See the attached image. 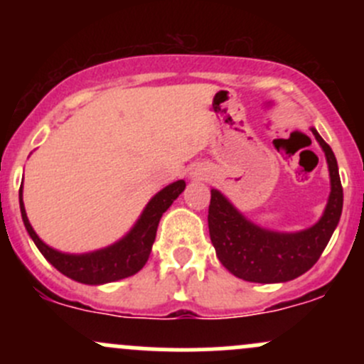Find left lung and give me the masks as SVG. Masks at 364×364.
<instances>
[{
    "label": "left lung",
    "mask_w": 364,
    "mask_h": 364,
    "mask_svg": "<svg viewBox=\"0 0 364 364\" xmlns=\"http://www.w3.org/2000/svg\"><path fill=\"white\" fill-rule=\"evenodd\" d=\"M328 159L331 193L322 218L310 229L280 234L248 222L220 192L211 190L208 225L209 237L220 262L237 278L253 284L289 282L306 273L328 247L343 208L338 164L328 142L314 130Z\"/></svg>",
    "instance_id": "1"
}]
</instances>
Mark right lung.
Listing matches in <instances>:
<instances>
[{
	"mask_svg": "<svg viewBox=\"0 0 364 364\" xmlns=\"http://www.w3.org/2000/svg\"><path fill=\"white\" fill-rule=\"evenodd\" d=\"M185 181H176L172 185L165 186L161 192L156 193L149 200L142 216L127 237H123L119 243L112 245V247L93 253H84V255H70V253L53 250L36 236L33 227L29 225L28 216H26L24 211L23 186L19 190L21 213H23V222L31 240L35 241L42 255L60 273L72 278V280L80 282V284L100 285L132 277V274H135L144 267V264L148 262L149 253H151L153 243H155L156 229H159L161 215L167 211L168 205L178 199V196L185 190Z\"/></svg>",
	"mask_w": 364,
	"mask_h": 364,
	"instance_id": "right-lung-1",
	"label": "right lung"
}]
</instances>
